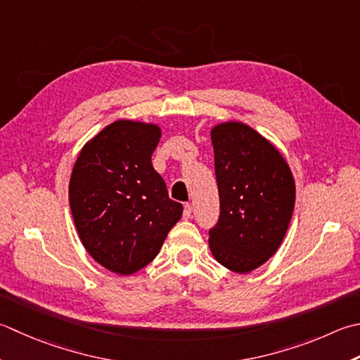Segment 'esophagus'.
<instances>
[{
	"mask_svg": "<svg viewBox=\"0 0 360 360\" xmlns=\"http://www.w3.org/2000/svg\"><path fill=\"white\" fill-rule=\"evenodd\" d=\"M192 212H193V207L190 206V204H186V206H184V212H182V217H184L186 220H188V218L192 217Z\"/></svg>",
	"mask_w": 360,
	"mask_h": 360,
	"instance_id": "1",
	"label": "esophagus"
}]
</instances>
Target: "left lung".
I'll use <instances>...</instances> for the list:
<instances>
[{
    "label": "left lung",
    "instance_id": "1",
    "mask_svg": "<svg viewBox=\"0 0 360 360\" xmlns=\"http://www.w3.org/2000/svg\"><path fill=\"white\" fill-rule=\"evenodd\" d=\"M210 139L220 217L209 231V248L223 266L250 273L284 240L295 207L293 174L276 148L248 124L220 123Z\"/></svg>",
    "mask_w": 360,
    "mask_h": 360
}]
</instances>
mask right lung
Here are the masks:
<instances>
[{
  "label": "right lung",
  "instance_id": "obj_1",
  "mask_svg": "<svg viewBox=\"0 0 360 360\" xmlns=\"http://www.w3.org/2000/svg\"><path fill=\"white\" fill-rule=\"evenodd\" d=\"M160 134L158 124L117 120L84 145L70 178V209L84 248L123 276L158 256L182 215L151 164Z\"/></svg>",
  "mask_w": 360,
  "mask_h": 360
}]
</instances>
